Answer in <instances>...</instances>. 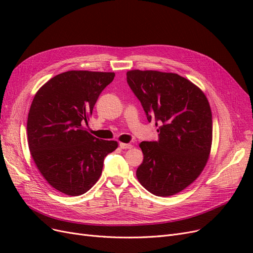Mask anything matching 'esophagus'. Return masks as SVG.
Segmentation results:
<instances>
[{"mask_svg": "<svg viewBox=\"0 0 253 253\" xmlns=\"http://www.w3.org/2000/svg\"><path fill=\"white\" fill-rule=\"evenodd\" d=\"M119 147L122 150H126V149H132L133 145L131 143H122V142H120L119 143Z\"/></svg>", "mask_w": 253, "mask_h": 253, "instance_id": "34e87169", "label": "esophagus"}]
</instances>
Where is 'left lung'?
Returning <instances> with one entry per match:
<instances>
[{"instance_id":"left-lung-1","label":"left lung","mask_w":253,"mask_h":253,"mask_svg":"<svg viewBox=\"0 0 253 253\" xmlns=\"http://www.w3.org/2000/svg\"><path fill=\"white\" fill-rule=\"evenodd\" d=\"M126 81L149 122L159 126L157 141H142L143 162L136 176L149 192L170 196L191 185L208 162L212 114L208 99L173 73L129 71Z\"/></svg>"}]
</instances>
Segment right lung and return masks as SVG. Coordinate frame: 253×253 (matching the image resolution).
<instances>
[{"label":"right lung","instance_id":"add662e5","mask_svg":"<svg viewBox=\"0 0 253 253\" xmlns=\"http://www.w3.org/2000/svg\"><path fill=\"white\" fill-rule=\"evenodd\" d=\"M114 73L70 71L59 74L37 91L27 119L28 147L38 169L49 185L78 196L93 187L105 156L117 141L100 140L83 125Z\"/></svg>","mask_w":253,"mask_h":253}]
</instances>
